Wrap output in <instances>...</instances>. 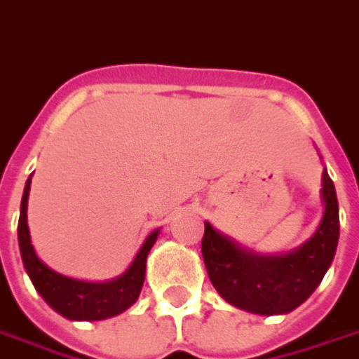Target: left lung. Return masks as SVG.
Segmentation results:
<instances>
[{
	"mask_svg": "<svg viewBox=\"0 0 359 359\" xmlns=\"http://www.w3.org/2000/svg\"><path fill=\"white\" fill-rule=\"evenodd\" d=\"M320 156V154H318ZM323 217L313 236L281 254H258L205 222L203 262L212 287L232 307L254 315H285L303 305L334 259L340 217L330 175L323 170Z\"/></svg>",
	"mask_w": 359,
	"mask_h": 359,
	"instance_id": "obj_1",
	"label": "left lung"
}]
</instances>
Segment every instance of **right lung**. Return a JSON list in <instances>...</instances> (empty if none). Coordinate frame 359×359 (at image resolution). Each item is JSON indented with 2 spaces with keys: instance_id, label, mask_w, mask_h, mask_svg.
<instances>
[{
  "instance_id": "obj_1",
  "label": "right lung",
  "mask_w": 359,
  "mask_h": 359,
  "mask_svg": "<svg viewBox=\"0 0 359 359\" xmlns=\"http://www.w3.org/2000/svg\"><path fill=\"white\" fill-rule=\"evenodd\" d=\"M31 177L33 174L29 175L25 184L17 236H19V250L23 258L25 271L29 273L39 295L58 315L68 320H103V318L121 315L123 311L133 307L144 283L148 252L154 246L160 229L148 234L135 259L130 262V266L117 278L109 279V281H83V279L62 276L48 268L43 259L36 256L33 242H31V232H29V222H27Z\"/></svg>"
}]
</instances>
